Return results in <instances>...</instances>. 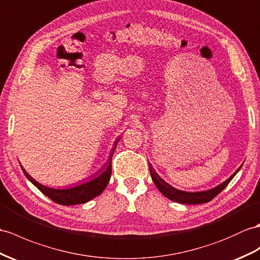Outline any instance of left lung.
<instances>
[{
	"label": "left lung",
	"mask_w": 260,
	"mask_h": 260,
	"mask_svg": "<svg viewBox=\"0 0 260 260\" xmlns=\"http://www.w3.org/2000/svg\"><path fill=\"white\" fill-rule=\"evenodd\" d=\"M149 168H150V174H151L152 181L154 182V184L157 188H159V191L166 196V198L170 199L173 202H178V203H181V204H203L212 201L215 196L219 194L227 185H229V183L233 180L234 176H235L236 173L240 170L239 168L230 179H227L225 182L221 183V184L217 185L216 187H214L212 189H207V191H202V192H185V191H180V189L168 184L166 181L157 175V173L155 172L154 169L152 168L151 164H149Z\"/></svg>",
	"instance_id": "1"
}]
</instances>
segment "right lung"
<instances>
[{"mask_svg": "<svg viewBox=\"0 0 260 260\" xmlns=\"http://www.w3.org/2000/svg\"><path fill=\"white\" fill-rule=\"evenodd\" d=\"M120 140V138L118 140L115 141V144H113V148L110 152L109 159L107 161V163L104 166L103 169H100L98 172L94 173L91 178L92 180L81 183L79 185H76L74 187H68V188H52V187H47L45 185H42L41 183L35 181L31 176L24 170L22 167L23 172L25 176L33 183V184L40 189V191L46 195L47 198H49L55 203H58L60 205H76V204H84L87 203L88 201H90L92 199L96 198V196L100 195L104 192V189L106 186L108 185V183L110 181V176H111V159H112V154L116 150L117 143Z\"/></svg>", "mask_w": 260, "mask_h": 260, "instance_id": "add662e5", "label": "right lung"}]
</instances>
